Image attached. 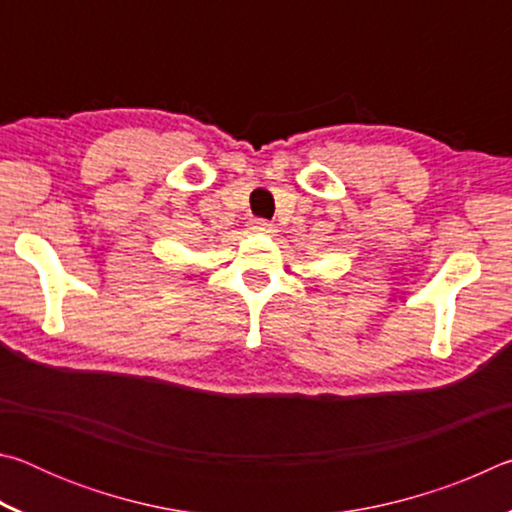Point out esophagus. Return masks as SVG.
<instances>
[{
	"mask_svg": "<svg viewBox=\"0 0 512 512\" xmlns=\"http://www.w3.org/2000/svg\"><path fill=\"white\" fill-rule=\"evenodd\" d=\"M250 228H253L255 232H271V223H268L266 219H253L250 221Z\"/></svg>",
	"mask_w": 512,
	"mask_h": 512,
	"instance_id": "34e87169",
	"label": "esophagus"
}]
</instances>
